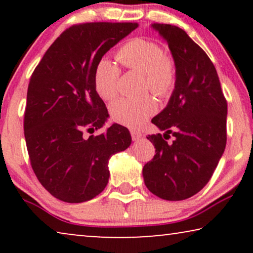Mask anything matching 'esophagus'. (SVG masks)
<instances>
[{
  "label": "esophagus",
  "instance_id": "obj_1",
  "mask_svg": "<svg viewBox=\"0 0 253 253\" xmlns=\"http://www.w3.org/2000/svg\"><path fill=\"white\" fill-rule=\"evenodd\" d=\"M130 133H131V138H132V140L134 141L140 139V138L143 137V133H141L139 130H131Z\"/></svg>",
  "mask_w": 253,
  "mask_h": 253
}]
</instances>
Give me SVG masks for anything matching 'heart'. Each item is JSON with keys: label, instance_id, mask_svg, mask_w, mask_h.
Segmentation results:
<instances>
[{"label": "heart", "instance_id": "b5f03b06", "mask_svg": "<svg viewBox=\"0 0 253 253\" xmlns=\"http://www.w3.org/2000/svg\"><path fill=\"white\" fill-rule=\"evenodd\" d=\"M116 58L130 70L144 74V92L151 91L158 98L166 99L174 91L177 79L176 63L170 55L164 53V48L157 41L134 38L120 48ZM120 78L121 69L108 58H102L94 72L96 92L102 99L113 100L119 94ZM157 109L155 100L151 95H145L117 100L112 105L110 112L117 123L137 129L144 126Z\"/></svg>", "mask_w": 253, "mask_h": 253}]
</instances>
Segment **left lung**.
Wrapping results in <instances>:
<instances>
[{"label":"left lung","instance_id":"obj_1","mask_svg":"<svg viewBox=\"0 0 253 253\" xmlns=\"http://www.w3.org/2000/svg\"><path fill=\"white\" fill-rule=\"evenodd\" d=\"M167 41L177 68L166 108L152 119L164 131L147 137L155 155L143 168L145 185L166 200H184L212 177L227 143V100L215 67L186 34L169 24L152 25ZM171 134V143L167 140Z\"/></svg>","mask_w":253,"mask_h":253}]
</instances>
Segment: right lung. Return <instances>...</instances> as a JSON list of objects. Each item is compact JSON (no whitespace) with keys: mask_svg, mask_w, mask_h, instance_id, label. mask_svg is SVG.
Returning <instances> with one entry per match:
<instances>
[{"mask_svg":"<svg viewBox=\"0 0 253 253\" xmlns=\"http://www.w3.org/2000/svg\"><path fill=\"white\" fill-rule=\"evenodd\" d=\"M138 27L137 23L72 25L51 43L34 69L27 88L24 134L31 166L41 185L65 203L101 193L108 161L126 150L131 134L114 123L98 136L108 110L94 85L103 55Z\"/></svg>","mask_w":253,"mask_h":253,"instance_id":"obj_1","label":"right lung"}]
</instances>
